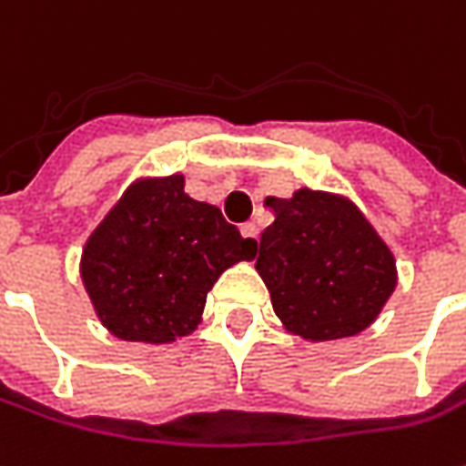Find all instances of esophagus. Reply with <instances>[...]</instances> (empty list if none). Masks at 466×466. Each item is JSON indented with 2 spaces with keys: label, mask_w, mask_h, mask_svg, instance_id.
<instances>
[{
  "label": "esophagus",
  "mask_w": 466,
  "mask_h": 466,
  "mask_svg": "<svg viewBox=\"0 0 466 466\" xmlns=\"http://www.w3.org/2000/svg\"><path fill=\"white\" fill-rule=\"evenodd\" d=\"M239 232H242V237H245V239H258L260 229H258V224L248 221V224H242V227H239Z\"/></svg>",
  "instance_id": "34e87169"
}]
</instances>
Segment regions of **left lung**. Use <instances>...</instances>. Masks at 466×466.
I'll list each match as a JSON object with an SVG mask.
<instances>
[{
    "instance_id": "left-lung-1",
    "label": "left lung",
    "mask_w": 466,
    "mask_h": 466,
    "mask_svg": "<svg viewBox=\"0 0 466 466\" xmlns=\"http://www.w3.org/2000/svg\"><path fill=\"white\" fill-rule=\"evenodd\" d=\"M258 273L283 325L307 340L366 329L394 291V258L353 203L319 190L268 198Z\"/></svg>"
}]
</instances>
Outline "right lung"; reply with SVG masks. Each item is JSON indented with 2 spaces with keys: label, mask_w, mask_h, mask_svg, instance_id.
<instances>
[{
  "label": "right lung",
  "mask_w": 466,
  "mask_h": 466,
  "mask_svg": "<svg viewBox=\"0 0 466 466\" xmlns=\"http://www.w3.org/2000/svg\"><path fill=\"white\" fill-rule=\"evenodd\" d=\"M255 252V239L217 206L185 196L183 175H172L123 196L89 237L82 279L116 338L169 343L201 322L218 276Z\"/></svg>",
  "instance_id": "right-lung-1"
}]
</instances>
